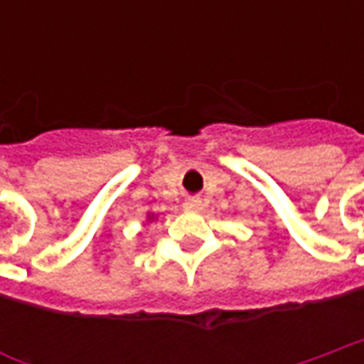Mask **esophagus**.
Returning a JSON list of instances; mask_svg holds the SVG:
<instances>
[{
	"mask_svg": "<svg viewBox=\"0 0 364 364\" xmlns=\"http://www.w3.org/2000/svg\"><path fill=\"white\" fill-rule=\"evenodd\" d=\"M183 208H185V210H200V208H203V203H200V198L191 197L183 203Z\"/></svg>",
	"mask_w": 364,
	"mask_h": 364,
	"instance_id": "esophagus-1",
	"label": "esophagus"
}]
</instances>
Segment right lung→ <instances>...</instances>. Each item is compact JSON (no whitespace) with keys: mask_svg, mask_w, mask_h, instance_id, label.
<instances>
[{"mask_svg":"<svg viewBox=\"0 0 364 364\" xmlns=\"http://www.w3.org/2000/svg\"><path fill=\"white\" fill-rule=\"evenodd\" d=\"M148 218H151V216H148Z\"/></svg>","mask_w":364,"mask_h":364,"instance_id":"obj_1","label":"right lung"}]
</instances>
